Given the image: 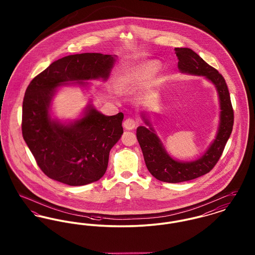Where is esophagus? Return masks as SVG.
<instances>
[{
	"label": "esophagus",
	"instance_id": "34e87169",
	"mask_svg": "<svg viewBox=\"0 0 255 255\" xmlns=\"http://www.w3.org/2000/svg\"><path fill=\"white\" fill-rule=\"evenodd\" d=\"M123 126L126 130H133L137 126V121L134 119H127L123 122Z\"/></svg>",
	"mask_w": 255,
	"mask_h": 255
}]
</instances>
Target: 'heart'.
I'll use <instances>...</instances> for the list:
<instances>
[{"instance_id":"1","label":"heart","mask_w":255,"mask_h":255,"mask_svg":"<svg viewBox=\"0 0 255 255\" xmlns=\"http://www.w3.org/2000/svg\"><path fill=\"white\" fill-rule=\"evenodd\" d=\"M159 64L155 61H148L139 66L134 71H130L120 77L119 80V88L122 91H129L135 90L137 87L143 85L149 81L157 70Z\"/></svg>"}]
</instances>
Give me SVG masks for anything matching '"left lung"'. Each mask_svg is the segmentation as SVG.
Masks as SVG:
<instances>
[{
  "instance_id": "1",
  "label": "left lung",
  "mask_w": 255,
  "mask_h": 255,
  "mask_svg": "<svg viewBox=\"0 0 255 255\" xmlns=\"http://www.w3.org/2000/svg\"><path fill=\"white\" fill-rule=\"evenodd\" d=\"M174 50L179 60L180 72L203 76L215 86L219 95L221 112L219 128L214 140L200 158L191 162H182L173 159L166 152L145 114L141 115L144 123L149 127L138 126L136 129V138L142 151L145 165L156 179L167 183L185 182L208 173L221 158L225 144L231 135L234 122L233 109L225 78L192 49L175 48Z\"/></svg>"
}]
</instances>
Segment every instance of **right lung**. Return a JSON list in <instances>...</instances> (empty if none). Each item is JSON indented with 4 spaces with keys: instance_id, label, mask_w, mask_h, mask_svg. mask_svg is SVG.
Instances as JSON below:
<instances>
[{
    "instance_id": "obj_1",
    "label": "right lung",
    "mask_w": 255,
    "mask_h": 255,
    "mask_svg": "<svg viewBox=\"0 0 255 255\" xmlns=\"http://www.w3.org/2000/svg\"><path fill=\"white\" fill-rule=\"evenodd\" d=\"M117 56L70 55L34 77L25 92L22 134L40 169L51 179L83 186L105 174L109 154L123 134V114L108 117L89 104L81 119L61 122L51 117L57 91L63 86L86 88L90 80L107 81Z\"/></svg>"
}]
</instances>
